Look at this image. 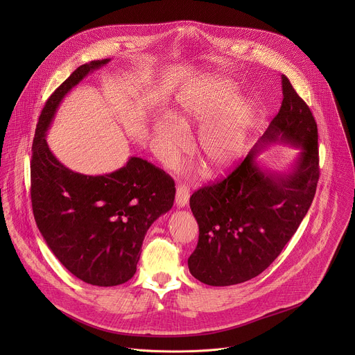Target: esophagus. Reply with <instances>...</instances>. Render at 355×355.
I'll return each instance as SVG.
<instances>
[{"mask_svg":"<svg viewBox=\"0 0 355 355\" xmlns=\"http://www.w3.org/2000/svg\"><path fill=\"white\" fill-rule=\"evenodd\" d=\"M189 200V188L184 184L177 187V192H175V205L177 208H185L188 205Z\"/></svg>","mask_w":355,"mask_h":355,"instance_id":"34e87169","label":"esophagus"}]
</instances>
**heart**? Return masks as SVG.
Instances as JSON below:
<instances>
[{"label":"heart","mask_w":355,"mask_h":355,"mask_svg":"<svg viewBox=\"0 0 355 355\" xmlns=\"http://www.w3.org/2000/svg\"><path fill=\"white\" fill-rule=\"evenodd\" d=\"M254 116V105L247 98H239L234 83L214 76L178 94L175 118L157 119L151 128L153 147L164 163H173L188 147V129L202 125L195 151L208 171L219 174L243 155Z\"/></svg>","instance_id":"obj_1"}]
</instances>
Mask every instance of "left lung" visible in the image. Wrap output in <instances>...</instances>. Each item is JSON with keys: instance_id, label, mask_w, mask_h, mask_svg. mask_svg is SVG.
I'll list each match as a JSON object with an SVG mask.
<instances>
[{"instance_id": "1", "label": "left lung", "mask_w": 355, "mask_h": 355, "mask_svg": "<svg viewBox=\"0 0 355 355\" xmlns=\"http://www.w3.org/2000/svg\"><path fill=\"white\" fill-rule=\"evenodd\" d=\"M282 95L279 112L241 164L189 199L199 239L188 268L207 285L229 286L260 275L312 205L319 181L318 125L285 76ZM275 142L300 150L288 172H271L257 163L259 151Z\"/></svg>"}]
</instances>
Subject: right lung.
Segmentation results:
<instances>
[{"label":"right lung","mask_w":355,"mask_h":355,"mask_svg":"<svg viewBox=\"0 0 355 355\" xmlns=\"http://www.w3.org/2000/svg\"><path fill=\"white\" fill-rule=\"evenodd\" d=\"M110 59L80 66L46 101L32 146L31 198L39 232L58 260L95 286L129 281L148 227L174 204L173 178L130 157L104 175H85L62 164L46 141L62 99Z\"/></svg>","instance_id":"right-lung-1"}]
</instances>
